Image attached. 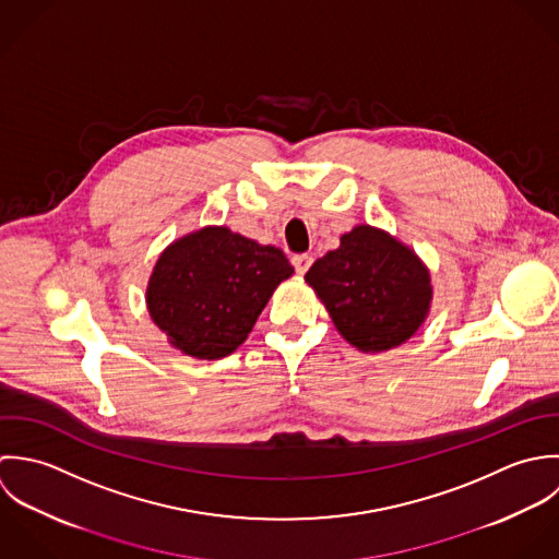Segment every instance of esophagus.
<instances>
[{"mask_svg":"<svg viewBox=\"0 0 559 559\" xmlns=\"http://www.w3.org/2000/svg\"><path fill=\"white\" fill-rule=\"evenodd\" d=\"M292 263H294V267H296L298 274H305V272L311 267L313 257H311V254H296V257L292 259Z\"/></svg>","mask_w":559,"mask_h":559,"instance_id":"1","label":"esophagus"}]
</instances>
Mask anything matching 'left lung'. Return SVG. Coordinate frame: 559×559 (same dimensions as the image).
<instances>
[{
	"label": "left lung",
	"instance_id": "8db88e82",
	"mask_svg": "<svg viewBox=\"0 0 559 559\" xmlns=\"http://www.w3.org/2000/svg\"><path fill=\"white\" fill-rule=\"evenodd\" d=\"M341 336L362 352L406 343L430 313L424 261L386 230L358 224L305 274Z\"/></svg>",
	"mask_w": 559,
	"mask_h": 559
}]
</instances>
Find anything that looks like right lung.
Wrapping results in <instances>:
<instances>
[{
	"mask_svg": "<svg viewBox=\"0 0 559 559\" xmlns=\"http://www.w3.org/2000/svg\"><path fill=\"white\" fill-rule=\"evenodd\" d=\"M294 274L276 246H261L226 226H205L173 241L146 287L151 320L194 358L235 352L274 289Z\"/></svg>",
	"mask_w": 559,
	"mask_h": 559,
	"instance_id": "obj_1",
	"label": "right lung"
}]
</instances>
